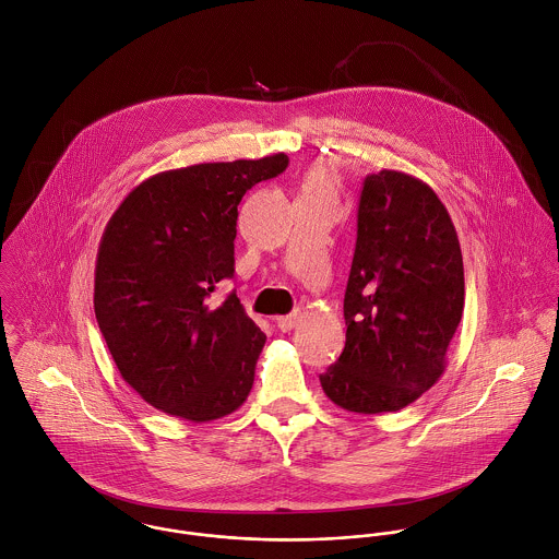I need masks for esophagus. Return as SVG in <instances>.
I'll list each match as a JSON object with an SVG mask.
<instances>
[{
	"mask_svg": "<svg viewBox=\"0 0 559 559\" xmlns=\"http://www.w3.org/2000/svg\"><path fill=\"white\" fill-rule=\"evenodd\" d=\"M297 322H299V312H293L288 317H280L277 319V326H280V331L288 333V331H293L297 326Z\"/></svg>",
	"mask_w": 559,
	"mask_h": 559,
	"instance_id": "1",
	"label": "esophagus"
}]
</instances>
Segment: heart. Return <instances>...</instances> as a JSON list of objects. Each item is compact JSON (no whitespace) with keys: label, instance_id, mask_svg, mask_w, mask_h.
<instances>
[{"label":"heart","instance_id":"1","mask_svg":"<svg viewBox=\"0 0 559 559\" xmlns=\"http://www.w3.org/2000/svg\"><path fill=\"white\" fill-rule=\"evenodd\" d=\"M335 191H337L335 171L326 165H317L304 176L299 198H329V200H335Z\"/></svg>","mask_w":559,"mask_h":559}]
</instances>
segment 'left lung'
I'll use <instances>...</instances> for the list:
<instances>
[{"label":"left lung","mask_w":559,"mask_h":559,"mask_svg":"<svg viewBox=\"0 0 559 559\" xmlns=\"http://www.w3.org/2000/svg\"><path fill=\"white\" fill-rule=\"evenodd\" d=\"M463 306V253L443 202L399 169L366 176L344 295L346 344L320 374L322 392L364 415L415 402L445 372Z\"/></svg>","instance_id":"obj_1"}]
</instances>
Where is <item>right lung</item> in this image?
Returning <instances> with one entry per match:
<instances>
[{
    "mask_svg": "<svg viewBox=\"0 0 559 559\" xmlns=\"http://www.w3.org/2000/svg\"><path fill=\"white\" fill-rule=\"evenodd\" d=\"M288 167L262 159L198 163L140 182L100 237L94 314L120 377L148 404L211 421L247 400L266 335L237 293H211L235 275L242 195Z\"/></svg>",
    "mask_w": 559,
    "mask_h": 559,
    "instance_id": "right-lung-1",
    "label": "right lung"
}]
</instances>
